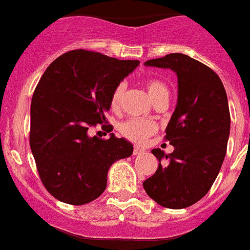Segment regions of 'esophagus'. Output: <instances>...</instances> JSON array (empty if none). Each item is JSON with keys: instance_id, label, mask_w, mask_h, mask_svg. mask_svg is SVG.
<instances>
[{"instance_id": "34e87169", "label": "esophagus", "mask_w": 250, "mask_h": 250, "mask_svg": "<svg viewBox=\"0 0 250 250\" xmlns=\"http://www.w3.org/2000/svg\"><path fill=\"white\" fill-rule=\"evenodd\" d=\"M142 152H145V150L141 147H135V150H133V155H141Z\"/></svg>"}]
</instances>
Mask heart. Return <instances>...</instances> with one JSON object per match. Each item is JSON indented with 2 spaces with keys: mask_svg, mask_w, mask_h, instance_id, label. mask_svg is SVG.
Returning a JSON list of instances; mask_svg holds the SVG:
<instances>
[{
  "mask_svg": "<svg viewBox=\"0 0 250 250\" xmlns=\"http://www.w3.org/2000/svg\"><path fill=\"white\" fill-rule=\"evenodd\" d=\"M145 87L147 90L151 100L156 103L157 100L163 98H169V89L164 83H161L160 80L150 79L145 81ZM125 93V83H121L115 86L113 90L112 96H110V105L113 109H118L122 104L123 96ZM119 131L125 138H128L131 141L141 144L147 137H150L155 131H156V125L150 119H137L131 118L128 121L123 122L119 125Z\"/></svg>",
  "mask_w": 250,
  "mask_h": 250,
  "instance_id": "heart-1",
  "label": "heart"
}]
</instances>
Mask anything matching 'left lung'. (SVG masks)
I'll use <instances>...</instances> for the list:
<instances>
[{"instance_id": "8db88e82", "label": "left lung", "mask_w": 250, "mask_h": 250, "mask_svg": "<svg viewBox=\"0 0 250 250\" xmlns=\"http://www.w3.org/2000/svg\"><path fill=\"white\" fill-rule=\"evenodd\" d=\"M145 66L177 73L178 100L165 129L174 151H151L159 167L144 188L160 206L186 208L206 196L225 159L230 135L225 87L209 67L186 54H167L146 61Z\"/></svg>"}]
</instances>
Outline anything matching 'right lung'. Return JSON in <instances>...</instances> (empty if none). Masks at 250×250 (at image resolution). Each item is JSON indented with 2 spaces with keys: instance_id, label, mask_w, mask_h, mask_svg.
<instances>
[{
  "instance_id": "obj_1",
  "label": "right lung",
  "mask_w": 250,
  "mask_h": 250,
  "mask_svg": "<svg viewBox=\"0 0 250 250\" xmlns=\"http://www.w3.org/2000/svg\"><path fill=\"white\" fill-rule=\"evenodd\" d=\"M138 64L77 49L54 60L39 80L30 106V148L42 183L61 202L96 200L109 167L133 152L125 138L110 133L103 140L89 131L106 121L113 90Z\"/></svg>"
}]
</instances>
